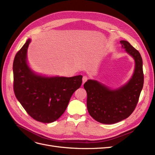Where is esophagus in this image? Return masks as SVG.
<instances>
[{"mask_svg":"<svg viewBox=\"0 0 155 155\" xmlns=\"http://www.w3.org/2000/svg\"><path fill=\"white\" fill-rule=\"evenodd\" d=\"M87 79H88V78H87V76H84L83 77V79H82V81H83L82 84H83H83L85 83L87 81Z\"/></svg>","mask_w":155,"mask_h":155,"instance_id":"34e87169","label":"esophagus"}]
</instances>
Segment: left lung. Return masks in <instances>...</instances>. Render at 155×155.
<instances>
[{
    "mask_svg": "<svg viewBox=\"0 0 155 155\" xmlns=\"http://www.w3.org/2000/svg\"><path fill=\"white\" fill-rule=\"evenodd\" d=\"M120 43L134 61V72L129 80L116 88H111L95 79H88L84 84L89 114L104 124H113L127 118L137 105L143 85L141 55L127 41H120Z\"/></svg>",
    "mask_w": 155,
    "mask_h": 155,
    "instance_id": "8db88e82",
    "label": "left lung"
}]
</instances>
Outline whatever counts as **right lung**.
Wrapping results in <instances>:
<instances>
[{
	"label": "right lung",
	"mask_w": 155,
	"mask_h": 155,
	"mask_svg": "<svg viewBox=\"0 0 155 155\" xmlns=\"http://www.w3.org/2000/svg\"><path fill=\"white\" fill-rule=\"evenodd\" d=\"M31 41L28 39L13 61L14 92L31 118L51 123L64 113L73 93L81 87L83 76H46L34 72L27 59Z\"/></svg>",
	"instance_id": "1"
}]
</instances>
